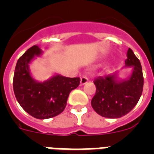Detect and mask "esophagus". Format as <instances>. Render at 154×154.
<instances>
[{
    "label": "esophagus",
    "mask_w": 154,
    "mask_h": 154,
    "mask_svg": "<svg viewBox=\"0 0 154 154\" xmlns=\"http://www.w3.org/2000/svg\"><path fill=\"white\" fill-rule=\"evenodd\" d=\"M89 81V79H88V78H87L86 76H82L81 78V80H80V83H81V85H85V83H87V82Z\"/></svg>",
    "instance_id": "34e87169"
}]
</instances>
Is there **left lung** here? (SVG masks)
I'll return each mask as SVG.
<instances>
[{
	"label": "left lung",
	"instance_id": "obj_1",
	"mask_svg": "<svg viewBox=\"0 0 154 154\" xmlns=\"http://www.w3.org/2000/svg\"><path fill=\"white\" fill-rule=\"evenodd\" d=\"M126 66L133 67L130 78L116 81V75L99 76L94 80L96 92L91 102L93 109L103 117H122L138 103L143 88V75L140 60L131 48L126 53Z\"/></svg>",
	"mask_w": 154,
	"mask_h": 154
}]
</instances>
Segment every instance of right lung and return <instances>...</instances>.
<instances>
[{
  "label": "right lung",
  "instance_id": "1",
  "mask_svg": "<svg viewBox=\"0 0 154 154\" xmlns=\"http://www.w3.org/2000/svg\"><path fill=\"white\" fill-rule=\"evenodd\" d=\"M42 50L34 45L21 55L16 64L13 79L15 97L23 109L36 119H49L59 115L65 109L71 91L80 83V78L55 75L44 82L32 79L29 63Z\"/></svg>",
  "mask_w": 154,
  "mask_h": 154
}]
</instances>
